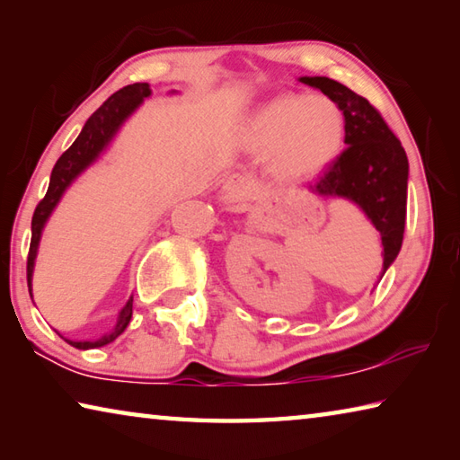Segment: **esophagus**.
Instances as JSON below:
<instances>
[{
  "label": "esophagus",
  "mask_w": 460,
  "mask_h": 460,
  "mask_svg": "<svg viewBox=\"0 0 460 460\" xmlns=\"http://www.w3.org/2000/svg\"><path fill=\"white\" fill-rule=\"evenodd\" d=\"M252 184L253 182L243 174H231L223 184V194L229 200H239V199H243L245 194H249V190H252Z\"/></svg>",
  "instance_id": "esophagus-1"
}]
</instances>
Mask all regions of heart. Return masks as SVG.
I'll use <instances>...</instances> for the list:
<instances>
[{
	"label": "heart",
	"mask_w": 460,
	"mask_h": 460,
	"mask_svg": "<svg viewBox=\"0 0 460 460\" xmlns=\"http://www.w3.org/2000/svg\"><path fill=\"white\" fill-rule=\"evenodd\" d=\"M345 115L323 95L278 97L255 115L252 146L276 154V170L284 178L321 172L345 144Z\"/></svg>",
	"instance_id": "heart-1"
}]
</instances>
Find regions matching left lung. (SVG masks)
I'll use <instances>...</instances> for the list:
<instances>
[{"mask_svg":"<svg viewBox=\"0 0 460 460\" xmlns=\"http://www.w3.org/2000/svg\"><path fill=\"white\" fill-rule=\"evenodd\" d=\"M300 81L334 101L347 123V147L308 189L318 197L353 200L367 215L381 235V274H385L398 258L406 227L408 155L367 99L329 76H302Z\"/></svg>","mask_w":460,"mask_h":460,"instance_id":"1","label":"left lung"}]
</instances>
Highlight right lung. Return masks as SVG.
<instances>
[{"label":"right lung","instance_id":"right-lung-1","mask_svg":"<svg viewBox=\"0 0 460 460\" xmlns=\"http://www.w3.org/2000/svg\"><path fill=\"white\" fill-rule=\"evenodd\" d=\"M150 93H152V89L147 83L128 84V87H123L118 93H113V95L109 97L105 103L91 115L87 123H84V128L79 134V137L75 139L73 146L68 147V150L57 160V164H54L49 190H46L44 199L38 202L34 217H32V241H30L28 266H26L30 294H32V271H34L38 243H40L42 229H44L46 221H49V217L52 215L54 207L58 205L60 197L65 194L68 186L73 184L75 178L79 176L83 170H87L93 162L99 158V154L105 150L109 142L113 139V136L118 134L121 123L126 121L139 105H142V101L146 97H150ZM131 308H134V298H129L128 305L123 306L113 332L105 334L103 339L68 341V342H71V345L76 349H95V347L107 345V342L115 341L123 331H126V326L131 321Z\"/></svg>","mask_w":460,"mask_h":460}]
</instances>
